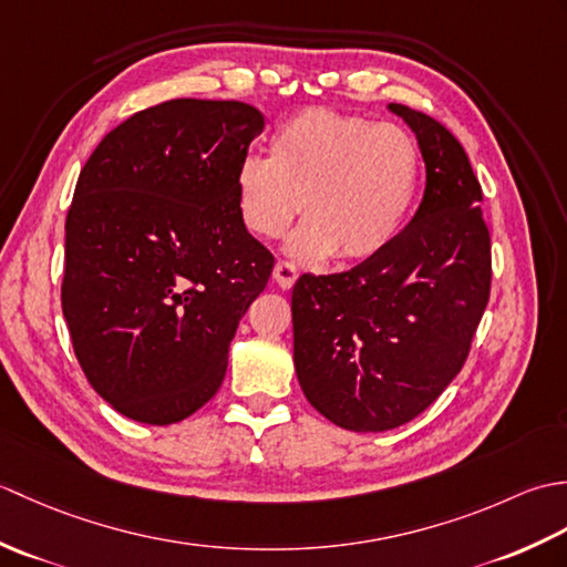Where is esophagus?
I'll list each match as a JSON object with an SVG mask.
<instances>
[{"label": "esophagus", "instance_id": "1", "mask_svg": "<svg viewBox=\"0 0 567 567\" xmlns=\"http://www.w3.org/2000/svg\"><path fill=\"white\" fill-rule=\"evenodd\" d=\"M272 280L282 287V290H290L297 280V268L290 260H277L272 270Z\"/></svg>", "mask_w": 567, "mask_h": 567}]
</instances>
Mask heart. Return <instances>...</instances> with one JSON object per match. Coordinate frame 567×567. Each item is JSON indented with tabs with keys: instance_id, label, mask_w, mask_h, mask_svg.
Wrapping results in <instances>:
<instances>
[{
	"instance_id": "1",
	"label": "heart",
	"mask_w": 567,
	"mask_h": 567,
	"mask_svg": "<svg viewBox=\"0 0 567 567\" xmlns=\"http://www.w3.org/2000/svg\"><path fill=\"white\" fill-rule=\"evenodd\" d=\"M270 151L272 158L250 153L238 163L240 219L256 236L277 238L305 204L297 256L368 260L412 209L421 161L402 126L317 106L277 128Z\"/></svg>"
}]
</instances>
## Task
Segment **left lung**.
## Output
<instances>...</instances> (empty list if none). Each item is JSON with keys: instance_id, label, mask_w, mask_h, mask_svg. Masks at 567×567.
<instances>
[{"instance_id": "obj_1", "label": "left lung", "mask_w": 567, "mask_h": 567, "mask_svg": "<svg viewBox=\"0 0 567 567\" xmlns=\"http://www.w3.org/2000/svg\"><path fill=\"white\" fill-rule=\"evenodd\" d=\"M416 134L426 189L414 219L375 256L292 290L295 370L319 414L348 431L419 416L461 372L489 302L483 187L449 128L390 104Z\"/></svg>"}]
</instances>
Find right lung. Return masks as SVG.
<instances>
[{"label": "right lung", "instance_id": "obj_1", "mask_svg": "<svg viewBox=\"0 0 567 567\" xmlns=\"http://www.w3.org/2000/svg\"><path fill=\"white\" fill-rule=\"evenodd\" d=\"M262 126L246 102L171 100L110 131L80 171L60 299L84 378L118 414L175 424L221 388L275 265L236 195Z\"/></svg>", "mask_w": 567, "mask_h": 567}]
</instances>
